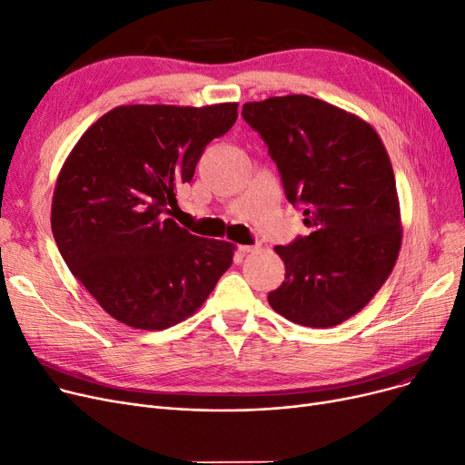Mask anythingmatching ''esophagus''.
I'll list each match as a JSON object with an SVG mask.
<instances>
[{
    "label": "esophagus",
    "instance_id": "1",
    "mask_svg": "<svg viewBox=\"0 0 465 465\" xmlns=\"http://www.w3.org/2000/svg\"><path fill=\"white\" fill-rule=\"evenodd\" d=\"M259 246H238V252L240 253H252V252H257Z\"/></svg>",
    "mask_w": 465,
    "mask_h": 465
}]
</instances>
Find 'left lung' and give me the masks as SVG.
<instances>
[{
    "instance_id": "8db88e82",
    "label": "left lung",
    "mask_w": 465,
    "mask_h": 465,
    "mask_svg": "<svg viewBox=\"0 0 465 465\" xmlns=\"http://www.w3.org/2000/svg\"><path fill=\"white\" fill-rule=\"evenodd\" d=\"M286 198L311 229L274 252L286 265L269 305L284 319L330 328L357 314L391 274L401 250L395 173L374 127L309 95L246 103Z\"/></svg>"
}]
</instances>
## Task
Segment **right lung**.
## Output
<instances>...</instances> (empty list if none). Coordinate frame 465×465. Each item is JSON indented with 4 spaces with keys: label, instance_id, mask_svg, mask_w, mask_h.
I'll use <instances>...</instances> for the list:
<instances>
[{
    "label": "right lung",
    "instance_id": "1",
    "mask_svg": "<svg viewBox=\"0 0 465 465\" xmlns=\"http://www.w3.org/2000/svg\"><path fill=\"white\" fill-rule=\"evenodd\" d=\"M236 103L127 104L93 124L72 148L53 193L51 229L97 303L139 330H163L208 300L234 244L200 238L172 215L213 139L236 122Z\"/></svg>",
    "mask_w": 465,
    "mask_h": 465
}]
</instances>
